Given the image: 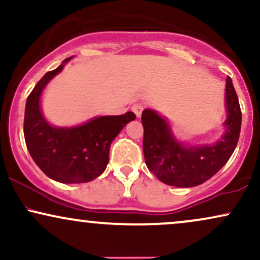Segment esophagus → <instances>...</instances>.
<instances>
[{"label":"esophagus","mask_w":260,"mask_h":260,"mask_svg":"<svg viewBox=\"0 0 260 260\" xmlns=\"http://www.w3.org/2000/svg\"><path fill=\"white\" fill-rule=\"evenodd\" d=\"M143 110H144V105H143V104L136 103V104H133V105H132V111L136 113L137 117H140V115H142Z\"/></svg>","instance_id":"esophagus-1"}]
</instances>
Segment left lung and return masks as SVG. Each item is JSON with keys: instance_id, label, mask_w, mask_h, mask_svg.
Returning <instances> with one entry per match:
<instances>
[{"instance_id": "left-lung-1", "label": "left lung", "mask_w": 260, "mask_h": 260, "mask_svg": "<svg viewBox=\"0 0 260 260\" xmlns=\"http://www.w3.org/2000/svg\"><path fill=\"white\" fill-rule=\"evenodd\" d=\"M225 134L219 142L202 147L178 143L168 122L153 110H144L143 151L148 169L164 183L175 187H194L204 183L228 162L241 132V112L237 94L230 77L226 79Z\"/></svg>"}]
</instances>
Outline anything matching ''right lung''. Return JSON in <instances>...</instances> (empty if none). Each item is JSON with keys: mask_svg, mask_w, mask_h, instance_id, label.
Listing matches in <instances>:
<instances>
[{"mask_svg": "<svg viewBox=\"0 0 260 260\" xmlns=\"http://www.w3.org/2000/svg\"><path fill=\"white\" fill-rule=\"evenodd\" d=\"M71 58L45 74L29 94L24 138L32 160L47 177L61 183H84L105 171L112 140L136 115L129 111L120 116H101L77 127H52L47 123L40 110L41 92Z\"/></svg>", "mask_w": 260, "mask_h": 260, "instance_id": "obj_1", "label": "right lung"}]
</instances>
